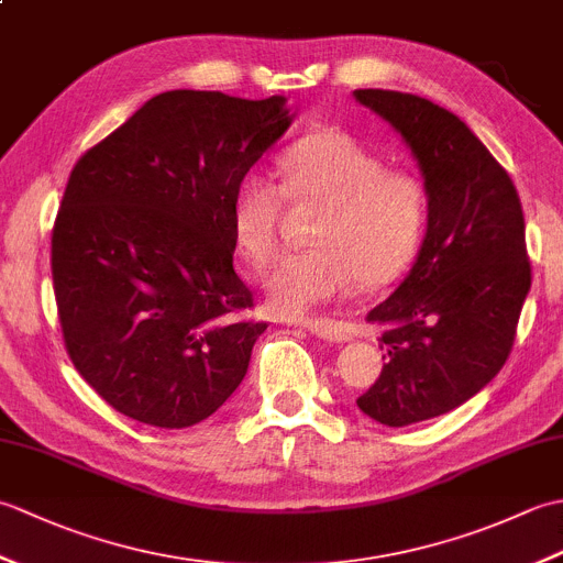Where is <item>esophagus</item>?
I'll use <instances>...</instances> for the list:
<instances>
[{"label": "esophagus", "instance_id": "1", "mask_svg": "<svg viewBox=\"0 0 563 563\" xmlns=\"http://www.w3.org/2000/svg\"><path fill=\"white\" fill-rule=\"evenodd\" d=\"M302 327L309 329L312 333H317L319 339H327V341L343 343V341H351V339H353L351 329L339 324V321H329V319H305Z\"/></svg>", "mask_w": 563, "mask_h": 563}]
</instances>
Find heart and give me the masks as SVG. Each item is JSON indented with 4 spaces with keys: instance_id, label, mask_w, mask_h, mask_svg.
<instances>
[{
    "instance_id": "obj_1",
    "label": "heart",
    "mask_w": 563,
    "mask_h": 563,
    "mask_svg": "<svg viewBox=\"0 0 563 563\" xmlns=\"http://www.w3.org/2000/svg\"><path fill=\"white\" fill-rule=\"evenodd\" d=\"M283 186L266 174L239 178L230 222L236 251L266 266L280 246L288 200L321 206L312 230L314 249L288 254L268 275L275 312L302 317L351 297L361 283L385 288L411 266L430 218L423 176L387 169L361 140L329 128L295 140L278 159Z\"/></svg>"
}]
</instances>
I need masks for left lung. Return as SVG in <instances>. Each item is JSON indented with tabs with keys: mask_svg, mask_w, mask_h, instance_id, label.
Segmentation results:
<instances>
[{
	"mask_svg": "<svg viewBox=\"0 0 563 563\" xmlns=\"http://www.w3.org/2000/svg\"><path fill=\"white\" fill-rule=\"evenodd\" d=\"M399 130L430 190L421 254L367 321L385 351L361 411L399 428L457 409L506 365L532 283L516 186L457 115L416 93L355 89Z\"/></svg>",
	"mask_w": 563,
	"mask_h": 563,
	"instance_id": "obj_1",
	"label": "left lung"
}]
</instances>
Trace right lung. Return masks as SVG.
Instances as JSON below:
<instances>
[{"mask_svg": "<svg viewBox=\"0 0 563 563\" xmlns=\"http://www.w3.org/2000/svg\"><path fill=\"white\" fill-rule=\"evenodd\" d=\"M283 97L176 89L77 159L51 268L69 361L115 411L157 428L212 416L266 331L234 271L232 194L290 125Z\"/></svg>", "mask_w": 563, "mask_h": 563, "instance_id": "add662e5", "label": "right lung"}]
</instances>
